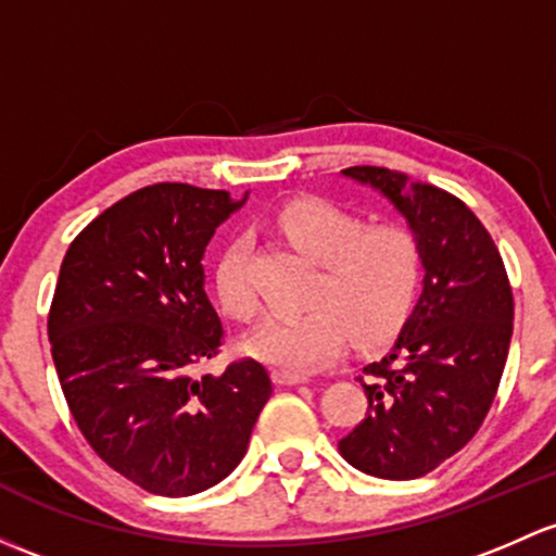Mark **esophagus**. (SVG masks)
I'll list each match as a JSON object with an SVG mask.
<instances>
[{"label": "esophagus", "mask_w": 556, "mask_h": 556, "mask_svg": "<svg viewBox=\"0 0 556 556\" xmlns=\"http://www.w3.org/2000/svg\"><path fill=\"white\" fill-rule=\"evenodd\" d=\"M271 378H274V383H279V386H298V383L308 381V378L301 376V372H288V370H274Z\"/></svg>", "instance_id": "34e87169"}]
</instances>
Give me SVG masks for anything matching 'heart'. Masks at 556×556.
<instances>
[{"label": "heart", "instance_id": "heart-1", "mask_svg": "<svg viewBox=\"0 0 556 556\" xmlns=\"http://www.w3.org/2000/svg\"><path fill=\"white\" fill-rule=\"evenodd\" d=\"M277 226L323 274L298 317H268L244 338L253 359L288 372H314L332 365L352 338L362 346L389 341L416 306L424 261L410 231L400 226L367 229L365 220L323 200H293L277 210ZM253 244L231 239L215 263V293L237 319L258 312L250 279Z\"/></svg>", "mask_w": 556, "mask_h": 556}]
</instances>
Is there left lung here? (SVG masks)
Instances as JSON below:
<instances>
[{
	"label": "left lung",
	"mask_w": 556,
	"mask_h": 556,
	"mask_svg": "<svg viewBox=\"0 0 556 556\" xmlns=\"http://www.w3.org/2000/svg\"><path fill=\"white\" fill-rule=\"evenodd\" d=\"M341 173L400 210L426 274L391 352L365 367L367 416L338 450L370 477L416 479L458 453L493 405L511 343V285L493 237L458 197L386 167Z\"/></svg>",
	"instance_id": "left-lung-1"
}]
</instances>
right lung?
Instances as JSON below:
<instances>
[{
  "label": "right lung",
  "instance_id": "right-lung-1",
  "mask_svg": "<svg viewBox=\"0 0 556 556\" xmlns=\"http://www.w3.org/2000/svg\"><path fill=\"white\" fill-rule=\"evenodd\" d=\"M244 200L146 186L87 224L61 263L47 336L68 410L111 469L154 495L229 477L271 396L255 359L194 378L224 343L204 248Z\"/></svg>",
  "mask_w": 556,
  "mask_h": 556
}]
</instances>
